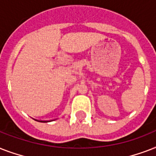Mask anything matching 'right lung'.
I'll return each mask as SVG.
<instances>
[{
  "instance_id": "add662e5",
  "label": "right lung",
  "mask_w": 156,
  "mask_h": 156,
  "mask_svg": "<svg viewBox=\"0 0 156 156\" xmlns=\"http://www.w3.org/2000/svg\"><path fill=\"white\" fill-rule=\"evenodd\" d=\"M43 122H48V121H43Z\"/></svg>"
}]
</instances>
